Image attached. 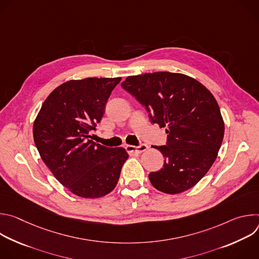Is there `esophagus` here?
<instances>
[{
    "instance_id": "obj_1",
    "label": "esophagus",
    "mask_w": 259,
    "mask_h": 259,
    "mask_svg": "<svg viewBox=\"0 0 259 259\" xmlns=\"http://www.w3.org/2000/svg\"><path fill=\"white\" fill-rule=\"evenodd\" d=\"M126 151L128 152V154H141L143 152H145L147 149H149V146L146 144H140L139 146H134V145H126L125 146Z\"/></svg>"
}]
</instances>
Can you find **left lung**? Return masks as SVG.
<instances>
[{"label": "left lung", "instance_id": "obj_1", "mask_svg": "<svg viewBox=\"0 0 259 259\" xmlns=\"http://www.w3.org/2000/svg\"><path fill=\"white\" fill-rule=\"evenodd\" d=\"M122 87L166 127V145L156 146L164 158L161 170L151 172L153 186L165 194L186 192L204 177L217 158L225 123L212 93L183 73L157 71L127 77Z\"/></svg>", "mask_w": 259, "mask_h": 259}]
</instances>
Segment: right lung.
<instances>
[{
    "instance_id": "right-lung-1",
    "label": "right lung",
    "mask_w": 259,
    "mask_h": 259,
    "mask_svg": "<svg viewBox=\"0 0 259 259\" xmlns=\"http://www.w3.org/2000/svg\"><path fill=\"white\" fill-rule=\"evenodd\" d=\"M122 78L70 80L55 88L36 116L32 134L39 154L69 192L86 199L112 192L128 154L91 138L107 99Z\"/></svg>"
}]
</instances>
